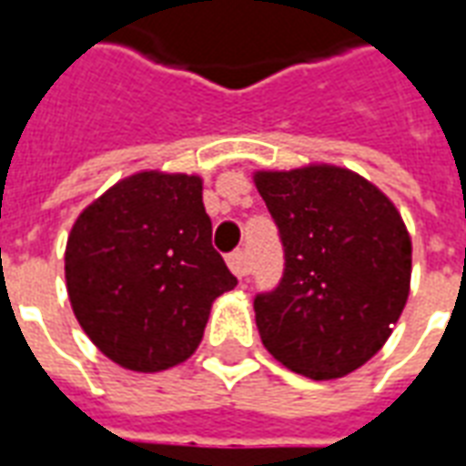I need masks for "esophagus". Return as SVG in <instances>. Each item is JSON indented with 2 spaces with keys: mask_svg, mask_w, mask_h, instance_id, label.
Wrapping results in <instances>:
<instances>
[{
  "mask_svg": "<svg viewBox=\"0 0 466 466\" xmlns=\"http://www.w3.org/2000/svg\"><path fill=\"white\" fill-rule=\"evenodd\" d=\"M227 264H229V269H232V272L237 274L239 279L249 274V264H247V257H244V252L229 254V257H227Z\"/></svg>",
  "mask_w": 466,
  "mask_h": 466,
  "instance_id": "obj_1",
  "label": "esophagus"
}]
</instances>
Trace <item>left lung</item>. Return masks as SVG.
<instances>
[{
  "label": "left lung",
  "mask_w": 466,
  "mask_h": 466,
  "mask_svg": "<svg viewBox=\"0 0 466 466\" xmlns=\"http://www.w3.org/2000/svg\"><path fill=\"white\" fill-rule=\"evenodd\" d=\"M254 184L284 244L282 282L254 299L264 347L309 380L347 377L384 347L410 297L400 209L337 164L257 169Z\"/></svg>",
  "instance_id": "1"
}]
</instances>
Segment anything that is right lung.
<instances>
[{
  "mask_svg": "<svg viewBox=\"0 0 466 466\" xmlns=\"http://www.w3.org/2000/svg\"><path fill=\"white\" fill-rule=\"evenodd\" d=\"M66 294L105 357L162 371L194 354L214 299L237 287L212 247L202 177L144 169L112 184L72 224Z\"/></svg>",
  "mask_w": 466,
  "mask_h": 466,
  "instance_id": "1",
  "label": "right lung"
}]
</instances>
